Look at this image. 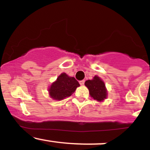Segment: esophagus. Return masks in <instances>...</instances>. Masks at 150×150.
I'll list each match as a JSON object with an SVG mask.
<instances>
[{
  "instance_id": "esophagus-1",
  "label": "esophagus",
  "mask_w": 150,
  "mask_h": 150,
  "mask_svg": "<svg viewBox=\"0 0 150 150\" xmlns=\"http://www.w3.org/2000/svg\"><path fill=\"white\" fill-rule=\"evenodd\" d=\"M80 84L81 86H83L84 84H85V80H81L80 81Z\"/></svg>"
}]
</instances>
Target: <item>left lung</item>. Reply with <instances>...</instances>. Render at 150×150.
Returning a JSON list of instances; mask_svg holds the SVG:
<instances>
[{
    "label": "left lung",
    "instance_id": "8db88e82",
    "mask_svg": "<svg viewBox=\"0 0 150 150\" xmlns=\"http://www.w3.org/2000/svg\"><path fill=\"white\" fill-rule=\"evenodd\" d=\"M85 85L89 89L90 97L94 100L103 101L107 98L108 92L104 82L97 75L93 77L92 80L86 81Z\"/></svg>",
    "mask_w": 150,
    "mask_h": 150
}]
</instances>
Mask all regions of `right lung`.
I'll return each instance as SVG.
<instances>
[{"mask_svg":"<svg viewBox=\"0 0 150 150\" xmlns=\"http://www.w3.org/2000/svg\"><path fill=\"white\" fill-rule=\"evenodd\" d=\"M79 86L80 84L75 77L62 73L56 80L52 82L48 91L50 97L54 100L61 101L71 96Z\"/></svg>","mask_w":150,"mask_h":150,"instance_id":"add662e5","label":"right lung"}]
</instances>
